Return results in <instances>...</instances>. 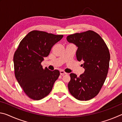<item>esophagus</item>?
I'll return each mask as SVG.
<instances>
[{"mask_svg":"<svg viewBox=\"0 0 122 122\" xmlns=\"http://www.w3.org/2000/svg\"><path fill=\"white\" fill-rule=\"evenodd\" d=\"M60 75L63 76L64 75H65V74H67V73H66V72H65L63 71H60Z\"/></svg>","mask_w":122,"mask_h":122,"instance_id":"obj_1","label":"esophagus"}]
</instances>
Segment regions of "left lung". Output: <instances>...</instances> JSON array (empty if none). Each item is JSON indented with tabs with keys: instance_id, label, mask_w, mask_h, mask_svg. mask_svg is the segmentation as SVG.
<instances>
[{
	"instance_id": "8db88e82",
	"label": "left lung",
	"mask_w": 122,
	"mask_h": 122,
	"mask_svg": "<svg viewBox=\"0 0 122 122\" xmlns=\"http://www.w3.org/2000/svg\"><path fill=\"white\" fill-rule=\"evenodd\" d=\"M67 40L77 47L76 58L83 62L81 65L84 69L78 77L70 74V93L78 100H91L99 93L106 79L110 58L109 49L100 35L92 30L71 34Z\"/></svg>"
}]
</instances>
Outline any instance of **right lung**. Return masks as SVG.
I'll return each instance as SVG.
<instances>
[{"label": "right lung", "instance_id": "right-lung-1", "mask_svg": "<svg viewBox=\"0 0 122 122\" xmlns=\"http://www.w3.org/2000/svg\"><path fill=\"white\" fill-rule=\"evenodd\" d=\"M63 36L33 30L24 37L14 53L16 79L25 94L33 100H40L48 95L59 77L58 70L43 69L41 63Z\"/></svg>", "mask_w": 122, "mask_h": 122}]
</instances>
